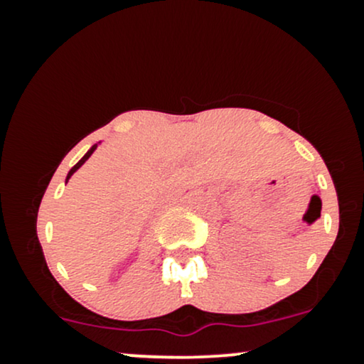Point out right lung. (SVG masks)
Segmentation results:
<instances>
[{
    "label": "right lung",
    "instance_id": "obj_1",
    "mask_svg": "<svg viewBox=\"0 0 364 364\" xmlns=\"http://www.w3.org/2000/svg\"><path fill=\"white\" fill-rule=\"evenodd\" d=\"M95 147H97V145H94V147H92V149L89 150V152H87V154H85V156H83V157L80 159V161H78V162H77V164H75V166H73V168H72V169H70L68 176H66V181H68V179H70V178H72V174L75 173V171H77L78 168H82V164H83V162H85V161H87V159H89V157L92 156V154H94V150H95Z\"/></svg>",
    "mask_w": 364,
    "mask_h": 364
}]
</instances>
